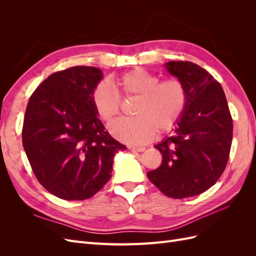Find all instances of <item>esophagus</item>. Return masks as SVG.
Instances as JSON below:
<instances>
[{
	"instance_id": "34e87169",
	"label": "esophagus",
	"mask_w": 256,
	"mask_h": 256,
	"mask_svg": "<svg viewBox=\"0 0 256 256\" xmlns=\"http://www.w3.org/2000/svg\"><path fill=\"white\" fill-rule=\"evenodd\" d=\"M128 150H131V152H144V150H145V147H143V146H140V147H136V146H128Z\"/></svg>"
}]
</instances>
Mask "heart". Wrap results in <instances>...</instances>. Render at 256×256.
<instances>
[{
    "label": "heart",
    "instance_id": "1",
    "mask_svg": "<svg viewBox=\"0 0 256 256\" xmlns=\"http://www.w3.org/2000/svg\"><path fill=\"white\" fill-rule=\"evenodd\" d=\"M160 80L142 68L132 69L115 79L124 97H136L134 118L115 122L110 127L118 140L128 144H143L156 134L171 131L180 122L187 104V90L178 78ZM92 102L98 116L110 124L120 112L118 92L106 82H99L92 92Z\"/></svg>",
    "mask_w": 256,
    "mask_h": 256
}]
</instances>
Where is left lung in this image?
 Returning a JSON list of instances; mask_svg holds the SVG:
<instances>
[{
    "instance_id": "left-lung-1",
    "label": "left lung",
    "mask_w": 256,
    "mask_h": 256,
    "mask_svg": "<svg viewBox=\"0 0 256 256\" xmlns=\"http://www.w3.org/2000/svg\"><path fill=\"white\" fill-rule=\"evenodd\" d=\"M164 66L184 83L187 104L174 134L154 146L162 162L147 177L168 198H190L208 190L226 170L233 120L221 84L205 69L187 60Z\"/></svg>"
}]
</instances>
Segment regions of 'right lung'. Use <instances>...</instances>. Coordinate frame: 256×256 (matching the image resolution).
<instances>
[{
    "instance_id": "add662e5",
    "label": "right lung",
    "mask_w": 256,
    "mask_h": 256,
    "mask_svg": "<svg viewBox=\"0 0 256 256\" xmlns=\"http://www.w3.org/2000/svg\"><path fill=\"white\" fill-rule=\"evenodd\" d=\"M102 72L74 66L49 76L30 97L22 143L42 187L66 200L92 198L109 182L126 150L106 131L92 102Z\"/></svg>"
}]
</instances>
